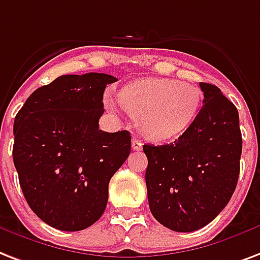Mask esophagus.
Returning <instances> with one entry per match:
<instances>
[{
	"instance_id": "esophagus-1",
	"label": "esophagus",
	"mask_w": 260,
	"mask_h": 260,
	"mask_svg": "<svg viewBox=\"0 0 260 260\" xmlns=\"http://www.w3.org/2000/svg\"><path fill=\"white\" fill-rule=\"evenodd\" d=\"M142 147H143V143H142L139 139H136V138L132 139V148H134L135 151H140V150H142Z\"/></svg>"
}]
</instances>
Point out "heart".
<instances>
[{
    "label": "heart",
    "instance_id": "heart-1",
    "mask_svg": "<svg viewBox=\"0 0 260 260\" xmlns=\"http://www.w3.org/2000/svg\"><path fill=\"white\" fill-rule=\"evenodd\" d=\"M118 99L146 138L164 142L191 126L203 95L193 84L174 79H142L124 87ZM108 106L114 109L112 101H108Z\"/></svg>",
    "mask_w": 260,
    "mask_h": 260
}]
</instances>
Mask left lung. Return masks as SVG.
<instances>
[{
  "label": "left lung",
  "instance_id": "8db88e82",
  "mask_svg": "<svg viewBox=\"0 0 260 260\" xmlns=\"http://www.w3.org/2000/svg\"><path fill=\"white\" fill-rule=\"evenodd\" d=\"M199 86L205 99L191 126L174 143L143 146L150 210L174 232L211 222L231 201L240 173L239 112L217 86Z\"/></svg>",
  "mask_w": 260,
  "mask_h": 260
}]
</instances>
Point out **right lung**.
I'll list each match as a JSON object with an SVG mask.
<instances>
[{
	"mask_svg": "<svg viewBox=\"0 0 260 260\" xmlns=\"http://www.w3.org/2000/svg\"><path fill=\"white\" fill-rule=\"evenodd\" d=\"M106 73L62 75L39 87L15 118L13 162L34 213L65 232L83 231L104 214L109 181L131 152L128 131L99 129Z\"/></svg>",
	"mask_w": 260,
	"mask_h": 260,
	"instance_id": "right-lung-1",
	"label": "right lung"
}]
</instances>
